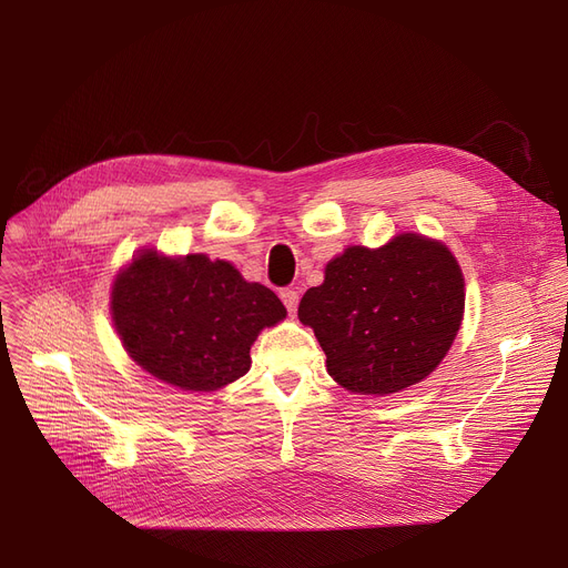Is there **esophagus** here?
<instances>
[{
    "label": "esophagus",
    "mask_w": 568,
    "mask_h": 568,
    "mask_svg": "<svg viewBox=\"0 0 568 568\" xmlns=\"http://www.w3.org/2000/svg\"><path fill=\"white\" fill-rule=\"evenodd\" d=\"M281 300H283V304H285V308H287V313L294 315V313H296V306H300V292L285 287V290H281Z\"/></svg>",
    "instance_id": "esophagus-1"
}]
</instances>
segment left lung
I'll use <instances>...</instances> for the list:
<instances>
[{"label": "left lung", "mask_w": 568, "mask_h": 568, "mask_svg": "<svg viewBox=\"0 0 568 568\" xmlns=\"http://www.w3.org/2000/svg\"><path fill=\"white\" fill-rule=\"evenodd\" d=\"M465 313V278L442 242L405 232L382 248L349 246L300 304L326 371L347 392L389 396L426 379Z\"/></svg>", "instance_id": "8db88e82"}]
</instances>
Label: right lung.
<instances>
[{
    "instance_id": "right-lung-1",
    "label": "right lung",
    "mask_w": 568,
    "mask_h": 568,
    "mask_svg": "<svg viewBox=\"0 0 568 568\" xmlns=\"http://www.w3.org/2000/svg\"><path fill=\"white\" fill-rule=\"evenodd\" d=\"M114 329L131 359L184 392H216L251 368V345L287 311L278 296L202 253L146 248L116 274Z\"/></svg>"
}]
</instances>
